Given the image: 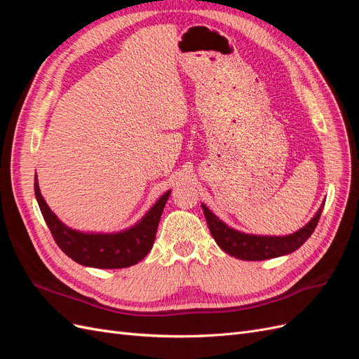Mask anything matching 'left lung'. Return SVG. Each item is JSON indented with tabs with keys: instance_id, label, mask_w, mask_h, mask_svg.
I'll return each mask as SVG.
<instances>
[{
	"instance_id": "obj_1",
	"label": "left lung",
	"mask_w": 359,
	"mask_h": 359,
	"mask_svg": "<svg viewBox=\"0 0 359 359\" xmlns=\"http://www.w3.org/2000/svg\"><path fill=\"white\" fill-rule=\"evenodd\" d=\"M323 205L325 202L306 226L301 227L295 233L285 236L244 233L223 223L219 217L211 212V210L205 203H202V210L205 214V220L208 223L210 232L223 252L241 260H266L295 252L297 248L306 243L313 231L316 229Z\"/></svg>"
}]
</instances>
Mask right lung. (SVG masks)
<instances>
[{
	"label": "right lung",
	"mask_w": 359,
	"mask_h": 359,
	"mask_svg": "<svg viewBox=\"0 0 359 359\" xmlns=\"http://www.w3.org/2000/svg\"><path fill=\"white\" fill-rule=\"evenodd\" d=\"M34 193L43 219H45L53 235V240L62 252L72 257L74 262L100 269L132 266L149 253L156 240L163 208H165L168 198L170 196V190H168L151 206V210L142 219L126 231L115 233H94L72 229L53 214L41 196L37 175L34 178Z\"/></svg>",
	"instance_id": "add662e5"
}]
</instances>
